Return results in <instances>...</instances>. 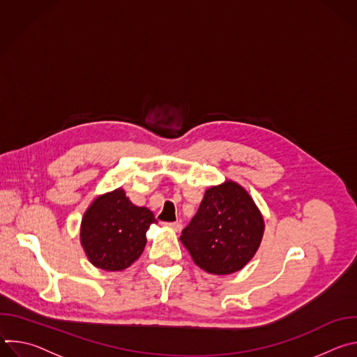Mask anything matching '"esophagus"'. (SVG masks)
<instances>
[{
    "label": "esophagus",
    "mask_w": 357,
    "mask_h": 357,
    "mask_svg": "<svg viewBox=\"0 0 357 357\" xmlns=\"http://www.w3.org/2000/svg\"><path fill=\"white\" fill-rule=\"evenodd\" d=\"M164 226H167V227H171L172 230H175V231H181L182 230V225L179 223V222H172V223H164Z\"/></svg>",
    "instance_id": "obj_1"
}]
</instances>
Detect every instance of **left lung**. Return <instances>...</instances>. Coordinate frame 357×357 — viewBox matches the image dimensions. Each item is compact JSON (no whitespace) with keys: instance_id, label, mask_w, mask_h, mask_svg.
<instances>
[{"instance_id":"1","label":"left lung","mask_w":357,"mask_h":357,"mask_svg":"<svg viewBox=\"0 0 357 357\" xmlns=\"http://www.w3.org/2000/svg\"><path fill=\"white\" fill-rule=\"evenodd\" d=\"M264 219L248 192L233 181L212 186L181 241L197 267L216 275L241 270L260 247Z\"/></svg>"}]
</instances>
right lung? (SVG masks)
Here are the masks:
<instances>
[{
	"label": "right lung",
	"instance_id": "1",
	"mask_svg": "<svg viewBox=\"0 0 357 357\" xmlns=\"http://www.w3.org/2000/svg\"><path fill=\"white\" fill-rule=\"evenodd\" d=\"M157 223L148 208L135 206L119 188L93 200L83 215L80 243L89 261L101 270L121 271L142 254L146 230Z\"/></svg>",
	"mask_w": 357,
	"mask_h": 357
}]
</instances>
